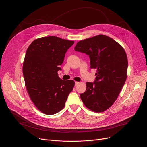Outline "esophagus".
Segmentation results:
<instances>
[{
  "mask_svg": "<svg viewBox=\"0 0 147 147\" xmlns=\"http://www.w3.org/2000/svg\"><path fill=\"white\" fill-rule=\"evenodd\" d=\"M79 82H78V81H76L75 82V86H78V84H79Z\"/></svg>",
  "mask_w": 147,
  "mask_h": 147,
  "instance_id": "esophagus-1",
  "label": "esophagus"
}]
</instances>
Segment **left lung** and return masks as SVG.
Instances as JSON below:
<instances>
[{"instance_id": "obj_1", "label": "left lung", "mask_w": 147, "mask_h": 147, "mask_svg": "<svg viewBox=\"0 0 147 147\" xmlns=\"http://www.w3.org/2000/svg\"><path fill=\"white\" fill-rule=\"evenodd\" d=\"M74 50L88 55L91 69L97 70L95 81L87 82L86 91L80 94L83 103L93 112L105 111L115 102L126 80V53L117 42L104 35L79 41Z\"/></svg>"}]
</instances>
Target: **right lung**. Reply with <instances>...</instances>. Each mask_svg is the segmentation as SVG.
Returning a JSON list of instances; mask_svg holds the SVG:
<instances>
[{
	"mask_svg": "<svg viewBox=\"0 0 147 147\" xmlns=\"http://www.w3.org/2000/svg\"><path fill=\"white\" fill-rule=\"evenodd\" d=\"M74 43L55 36L42 37L26 51L23 66L25 85L30 99L44 114L54 115L63 109L73 89L74 81L62 80L57 71Z\"/></svg>",
	"mask_w": 147,
	"mask_h": 147,
	"instance_id": "add662e5",
	"label": "right lung"
}]
</instances>
